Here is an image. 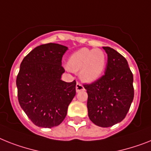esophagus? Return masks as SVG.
<instances>
[{
  "mask_svg": "<svg viewBox=\"0 0 151 151\" xmlns=\"http://www.w3.org/2000/svg\"><path fill=\"white\" fill-rule=\"evenodd\" d=\"M76 92L78 93V92H80V91L84 90V86H83V85L81 84V83H77L76 86Z\"/></svg>",
  "mask_w": 151,
  "mask_h": 151,
  "instance_id": "1",
  "label": "esophagus"
}]
</instances>
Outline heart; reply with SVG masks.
<instances>
[{"label": "heart", "instance_id": "b5f03b06", "mask_svg": "<svg viewBox=\"0 0 151 151\" xmlns=\"http://www.w3.org/2000/svg\"><path fill=\"white\" fill-rule=\"evenodd\" d=\"M106 65V55L100 49L83 48L74 52L68 61L71 70H81L80 77L86 83H92L101 76Z\"/></svg>", "mask_w": 151, "mask_h": 151}]
</instances>
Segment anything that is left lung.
Here are the masks:
<instances>
[{"label":"left lung","instance_id":"8db88e82","mask_svg":"<svg viewBox=\"0 0 151 151\" xmlns=\"http://www.w3.org/2000/svg\"><path fill=\"white\" fill-rule=\"evenodd\" d=\"M107 54L105 74L90 84L87 108L90 120L101 127L121 122L127 114L134 96V76L127 61L113 48L103 47Z\"/></svg>","mask_w":151,"mask_h":151}]
</instances>
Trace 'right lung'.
<instances>
[{
	"label": "right lung",
	"mask_w": 151,
	"mask_h": 151,
	"mask_svg": "<svg viewBox=\"0 0 151 151\" xmlns=\"http://www.w3.org/2000/svg\"><path fill=\"white\" fill-rule=\"evenodd\" d=\"M66 46L48 43L36 47L22 60L16 79L18 102L35 125L52 128L66 116L76 96L74 80H61L62 56Z\"/></svg>",
	"instance_id": "1"
}]
</instances>
